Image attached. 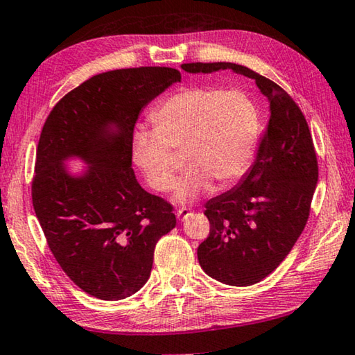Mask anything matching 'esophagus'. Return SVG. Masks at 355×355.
<instances>
[{
  "label": "esophagus",
  "instance_id": "esophagus-1",
  "mask_svg": "<svg viewBox=\"0 0 355 355\" xmlns=\"http://www.w3.org/2000/svg\"><path fill=\"white\" fill-rule=\"evenodd\" d=\"M190 214H193V211L190 209V208H179V209L176 211V216H178L179 220L187 219V217H189Z\"/></svg>",
  "mask_w": 355,
  "mask_h": 355
}]
</instances>
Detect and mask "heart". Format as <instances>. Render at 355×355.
<instances>
[{
  "label": "heart",
  "instance_id": "1",
  "mask_svg": "<svg viewBox=\"0 0 355 355\" xmlns=\"http://www.w3.org/2000/svg\"><path fill=\"white\" fill-rule=\"evenodd\" d=\"M149 121L154 132L132 138V155L147 184L170 192L182 154L190 170L178 182L174 201L189 203L239 179L252 160L259 114L252 100L239 90L190 85L165 98Z\"/></svg>",
  "mask_w": 355,
  "mask_h": 355
}]
</instances>
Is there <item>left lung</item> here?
<instances>
[{
    "mask_svg": "<svg viewBox=\"0 0 355 355\" xmlns=\"http://www.w3.org/2000/svg\"><path fill=\"white\" fill-rule=\"evenodd\" d=\"M187 73L232 69L255 80L270 103L257 157L236 187L206 203L209 234L198 246L206 275L252 286L275 271L306 225L319 168L302 109L272 80L236 63H184Z\"/></svg>",
    "mask_w": 355,
    "mask_h": 355,
    "instance_id": "left-lung-1",
    "label": "left lung"
}]
</instances>
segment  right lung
<instances>
[{
	"instance_id": "add662e5",
	"label": "right lung",
	"mask_w": 355,
	"mask_h": 355,
	"mask_svg": "<svg viewBox=\"0 0 355 355\" xmlns=\"http://www.w3.org/2000/svg\"><path fill=\"white\" fill-rule=\"evenodd\" d=\"M179 80L166 67L96 74L64 95L42 127L33 208L58 265L92 297L116 302L138 292L157 241L176 227L173 205L136 181L132 138L141 109ZM71 156L89 165L80 177L64 166Z\"/></svg>"
}]
</instances>
